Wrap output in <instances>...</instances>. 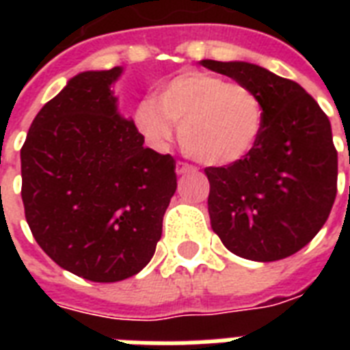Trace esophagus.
Returning a JSON list of instances; mask_svg holds the SVG:
<instances>
[{"label": "esophagus", "instance_id": "obj_1", "mask_svg": "<svg viewBox=\"0 0 350 350\" xmlns=\"http://www.w3.org/2000/svg\"><path fill=\"white\" fill-rule=\"evenodd\" d=\"M192 170H194V167L185 163V161H178V163H176V172H178L180 176L187 174V172H192Z\"/></svg>", "mask_w": 350, "mask_h": 350}]
</instances>
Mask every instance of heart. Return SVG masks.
<instances>
[{"instance_id":"b5f03b06","label":"heart","mask_w":350,"mask_h":350,"mask_svg":"<svg viewBox=\"0 0 350 350\" xmlns=\"http://www.w3.org/2000/svg\"><path fill=\"white\" fill-rule=\"evenodd\" d=\"M265 111L256 90L205 70H185L167 79L134 112L137 131L150 145L167 147L172 123L192 158L224 167L241 161L260 139Z\"/></svg>"}]
</instances>
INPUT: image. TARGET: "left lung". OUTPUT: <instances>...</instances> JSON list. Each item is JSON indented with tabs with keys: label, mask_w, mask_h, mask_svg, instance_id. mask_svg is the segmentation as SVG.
Masks as SVG:
<instances>
[{
	"label": "left lung",
	"mask_w": 350,
	"mask_h": 350,
	"mask_svg": "<svg viewBox=\"0 0 350 350\" xmlns=\"http://www.w3.org/2000/svg\"><path fill=\"white\" fill-rule=\"evenodd\" d=\"M200 63L256 90L265 111L260 139L247 158L205 169L211 227L245 260L293 256L320 232L336 198L331 121L301 85L260 65Z\"/></svg>",
	"instance_id": "left-lung-1"
}]
</instances>
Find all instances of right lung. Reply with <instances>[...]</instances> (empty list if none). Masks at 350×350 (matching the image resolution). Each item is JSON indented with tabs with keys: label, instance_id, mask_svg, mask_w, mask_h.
I'll list each match as a JSON object with an SVG mask.
<instances>
[{
	"label": "right lung",
	"instance_id": "1",
	"mask_svg": "<svg viewBox=\"0 0 350 350\" xmlns=\"http://www.w3.org/2000/svg\"><path fill=\"white\" fill-rule=\"evenodd\" d=\"M123 67L87 70L43 105L21 147L25 218L45 254L98 283L134 276L152 260L176 192L170 154L143 147L118 112Z\"/></svg>",
	"mask_w": 350,
	"mask_h": 350
}]
</instances>
